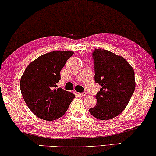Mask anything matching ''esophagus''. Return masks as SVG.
Masks as SVG:
<instances>
[{
    "label": "esophagus",
    "mask_w": 156,
    "mask_h": 156,
    "mask_svg": "<svg viewBox=\"0 0 156 156\" xmlns=\"http://www.w3.org/2000/svg\"><path fill=\"white\" fill-rule=\"evenodd\" d=\"M76 94L77 95H80V96H85L86 95V93L84 92V93H79V92H75Z\"/></svg>",
    "instance_id": "1"
}]
</instances>
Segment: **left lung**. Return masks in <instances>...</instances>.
Masks as SVG:
<instances>
[{"label":"left lung","mask_w":156,"mask_h":156,"mask_svg":"<svg viewBox=\"0 0 156 156\" xmlns=\"http://www.w3.org/2000/svg\"><path fill=\"white\" fill-rule=\"evenodd\" d=\"M94 81L101 86L96 94L97 104L89 111L94 117L108 120L126 107L135 90V74L129 63L121 56L101 49L92 52Z\"/></svg>","instance_id":"8db88e82"}]
</instances>
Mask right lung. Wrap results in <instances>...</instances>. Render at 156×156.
Listing matches in <instances>:
<instances>
[{
  "label": "right lung",
  "instance_id": "obj_1",
  "mask_svg": "<svg viewBox=\"0 0 156 156\" xmlns=\"http://www.w3.org/2000/svg\"><path fill=\"white\" fill-rule=\"evenodd\" d=\"M73 54L53 51L37 57L25 69L20 91L28 108L38 118L46 121L60 118L75 97L62 88L55 89L61 79V69Z\"/></svg>",
  "mask_w": 156,
  "mask_h": 156
}]
</instances>
